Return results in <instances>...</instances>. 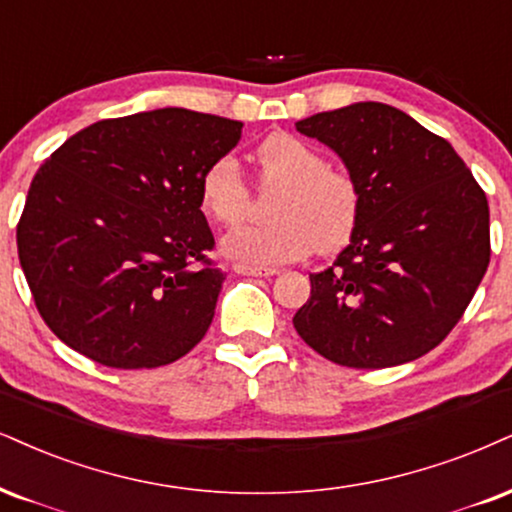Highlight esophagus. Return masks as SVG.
<instances>
[{
	"mask_svg": "<svg viewBox=\"0 0 512 512\" xmlns=\"http://www.w3.org/2000/svg\"><path fill=\"white\" fill-rule=\"evenodd\" d=\"M235 273L239 275H249V277H270L275 275V268H258V266H246V263H237Z\"/></svg>",
	"mask_w": 512,
	"mask_h": 512,
	"instance_id": "1",
	"label": "esophagus"
}]
</instances>
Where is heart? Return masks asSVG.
Segmentation results:
<instances>
[{"label": "heart", "instance_id": "b5f03b06", "mask_svg": "<svg viewBox=\"0 0 512 512\" xmlns=\"http://www.w3.org/2000/svg\"><path fill=\"white\" fill-rule=\"evenodd\" d=\"M258 180L277 187L266 225L227 232L220 249L246 266H277L318 249L334 254L356 232L363 194L349 170L327 166L325 154L289 132H275L256 149ZM249 185L235 156L208 163L199 180L201 208L223 225H235L249 208Z\"/></svg>", "mask_w": 512, "mask_h": 512}]
</instances>
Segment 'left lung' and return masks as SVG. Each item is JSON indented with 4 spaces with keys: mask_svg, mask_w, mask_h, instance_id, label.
<instances>
[{
    "mask_svg": "<svg viewBox=\"0 0 512 512\" xmlns=\"http://www.w3.org/2000/svg\"><path fill=\"white\" fill-rule=\"evenodd\" d=\"M296 130L337 151L363 194L351 244L311 275L296 332L346 368L425 356L463 318L487 273V194L444 137L389 104L315 113Z\"/></svg>",
    "mask_w": 512,
    "mask_h": 512,
    "instance_id": "8db88e82",
    "label": "left lung"
}]
</instances>
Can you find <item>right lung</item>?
<instances>
[{
    "label": "right lung",
    "instance_id": "obj_1",
    "mask_svg": "<svg viewBox=\"0 0 512 512\" xmlns=\"http://www.w3.org/2000/svg\"><path fill=\"white\" fill-rule=\"evenodd\" d=\"M242 123L187 109L106 118L75 132L30 182L16 227L35 306L63 344L118 370L197 346L225 273L201 213V173Z\"/></svg>",
    "mask_w": 512,
    "mask_h": 512
}]
</instances>
